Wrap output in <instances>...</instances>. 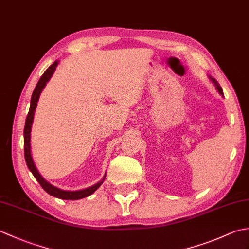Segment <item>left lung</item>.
Listing matches in <instances>:
<instances>
[{
	"mask_svg": "<svg viewBox=\"0 0 249 249\" xmlns=\"http://www.w3.org/2000/svg\"><path fill=\"white\" fill-rule=\"evenodd\" d=\"M210 79H211V81H212L214 84H215V87H216V89H217V91H218V93L221 95V96H224V93H223V89H221V87L219 86L218 84V82L215 80L214 78H212V77H210Z\"/></svg>",
	"mask_w": 249,
	"mask_h": 249,
	"instance_id": "8db88e82",
	"label": "left lung"
}]
</instances>
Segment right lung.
<instances>
[{
	"mask_svg": "<svg viewBox=\"0 0 249 249\" xmlns=\"http://www.w3.org/2000/svg\"><path fill=\"white\" fill-rule=\"evenodd\" d=\"M59 64V62L55 61L53 64L50 65L48 70H47L44 73L43 76L40 77L39 81L37 82L36 87L33 91V94H32V98H31V105H30V110H29V113L28 116H26V120H25V126H24V131H23V136H24V158H25V162L26 165H28V168L30 169V171L33 173V176L35 177V178L38 181V183L40 184V186L44 188V190H46L47 193L49 195L53 196L55 198H59V199H63V200H79V199H82V198H86L89 197V195H92L95 190H96L100 185L103 184V182L105 181V178H106V174L105 177L103 178L102 181H99L98 183L94 184L93 186L91 187H88V188H84L81 190H73V192H71V190H63L57 188L53 185H51L50 183H48L46 181V179L40 176V173L37 171V169L34 165V161H33V158H32V154H31V128H32V123H33V120H34V112H35V109L37 107V102H38L39 99V95L43 91V89L45 88L46 83L50 80V78L53 75V72L55 71V68Z\"/></svg>",
	"mask_w": 249,
	"mask_h": 249,
	"instance_id": "right-lung-1",
	"label": "right lung"
}]
</instances>
